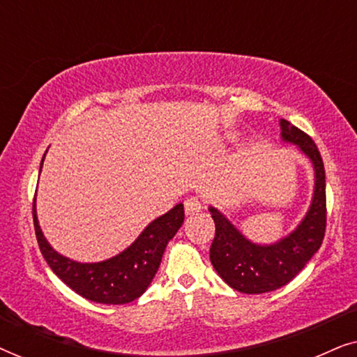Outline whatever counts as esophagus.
Wrapping results in <instances>:
<instances>
[{
  "label": "esophagus",
  "mask_w": 357,
  "mask_h": 357,
  "mask_svg": "<svg viewBox=\"0 0 357 357\" xmlns=\"http://www.w3.org/2000/svg\"><path fill=\"white\" fill-rule=\"evenodd\" d=\"M183 206H185V213L187 214H195V213H199L203 209V204L199 202L198 198L195 197H190L183 202Z\"/></svg>",
  "instance_id": "34e87169"
}]
</instances>
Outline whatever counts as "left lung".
Listing matches in <instances>:
<instances>
[{"label": "left lung", "mask_w": 357, "mask_h": 357, "mask_svg": "<svg viewBox=\"0 0 357 357\" xmlns=\"http://www.w3.org/2000/svg\"><path fill=\"white\" fill-rule=\"evenodd\" d=\"M281 136L312 160L315 170V190L305 218L294 232L273 245H258L243 237L216 208L209 213L216 224V234L209 248V258L218 275L232 289L245 294H263L284 286L299 275L319 250L326 227L325 167L312 138L287 120H281Z\"/></svg>", "instance_id": "obj_1"}]
</instances>
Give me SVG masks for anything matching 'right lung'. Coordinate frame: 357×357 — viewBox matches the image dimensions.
Here are the masks:
<instances>
[{
    "label": "right lung",
    "instance_id": "obj_1",
    "mask_svg": "<svg viewBox=\"0 0 357 357\" xmlns=\"http://www.w3.org/2000/svg\"><path fill=\"white\" fill-rule=\"evenodd\" d=\"M32 216L42 255L66 286L99 304H128L148 289L159 270L165 247L183 224L185 211L183 204L178 203L169 213L154 219L126 250L99 263H77L53 250L38 226L36 199Z\"/></svg>",
    "mask_w": 357,
    "mask_h": 357
}]
</instances>
